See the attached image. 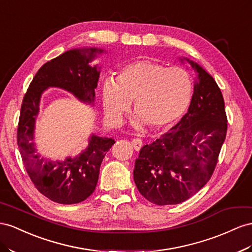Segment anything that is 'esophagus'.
<instances>
[{"label": "esophagus", "mask_w": 252, "mask_h": 252, "mask_svg": "<svg viewBox=\"0 0 252 252\" xmlns=\"http://www.w3.org/2000/svg\"><path fill=\"white\" fill-rule=\"evenodd\" d=\"M131 144H132V146H133V148L135 149V151L139 152L140 149H141V147H142V145H143V142H142L141 139H133L131 141Z\"/></svg>", "instance_id": "34e87169"}]
</instances>
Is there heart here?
<instances>
[{
    "label": "heart",
    "mask_w": 252,
    "mask_h": 252,
    "mask_svg": "<svg viewBox=\"0 0 252 252\" xmlns=\"http://www.w3.org/2000/svg\"><path fill=\"white\" fill-rule=\"evenodd\" d=\"M192 95L193 80L186 69L149 59L125 64L115 80L107 78L101 87L104 112L114 125L121 123L134 100L135 128L173 126L187 112Z\"/></svg>",
    "instance_id": "obj_1"
}]
</instances>
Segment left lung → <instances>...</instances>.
I'll return each mask as SVG.
<instances>
[{
    "label": "left lung",
    "mask_w": 252,
    "mask_h": 252,
    "mask_svg": "<svg viewBox=\"0 0 252 252\" xmlns=\"http://www.w3.org/2000/svg\"><path fill=\"white\" fill-rule=\"evenodd\" d=\"M195 72L188 112L171 130L141 148L133 180L139 192L155 205H177L207 185L227 133L220 89L195 61L179 57Z\"/></svg>",
    "instance_id": "1"
}]
</instances>
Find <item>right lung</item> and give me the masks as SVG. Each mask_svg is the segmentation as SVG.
<instances>
[{
	"label": "right lung",
	"instance_id": "right-lung-1",
	"mask_svg": "<svg viewBox=\"0 0 252 252\" xmlns=\"http://www.w3.org/2000/svg\"><path fill=\"white\" fill-rule=\"evenodd\" d=\"M105 53L98 47H78L47 61L23 98L17 139L26 172L40 193L63 205L84 201L94 192L101 162L115 141L91 133L87 147L75 157L67 156L63 160L41 157L33 142L40 101L49 88H59L81 103L94 106L100 65L92 64V61Z\"/></svg>",
	"mask_w": 252,
	"mask_h": 252
}]
</instances>
